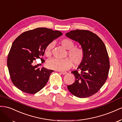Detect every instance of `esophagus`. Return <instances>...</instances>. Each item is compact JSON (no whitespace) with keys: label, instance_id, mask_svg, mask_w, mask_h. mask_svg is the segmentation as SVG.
Instances as JSON below:
<instances>
[{"label":"esophagus","instance_id":"1","mask_svg":"<svg viewBox=\"0 0 122 122\" xmlns=\"http://www.w3.org/2000/svg\"><path fill=\"white\" fill-rule=\"evenodd\" d=\"M60 74H61L62 75H65V74H66L67 72H66V71H61V72H60Z\"/></svg>","mask_w":122,"mask_h":122}]
</instances>
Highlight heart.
<instances>
[{
    "label": "heart",
    "instance_id": "1",
    "mask_svg": "<svg viewBox=\"0 0 122 122\" xmlns=\"http://www.w3.org/2000/svg\"><path fill=\"white\" fill-rule=\"evenodd\" d=\"M62 46L68 50L67 57L63 59H52L47 62V67L51 69L58 71L67 70L70 68L74 63L76 65L80 64L84 60L85 52L81 47H74L75 43L71 39L64 38L61 40ZM53 47V43L51 42L47 45L44 50V54L46 57H50Z\"/></svg>",
    "mask_w": 122,
    "mask_h": 122
}]
</instances>
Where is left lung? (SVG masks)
<instances>
[{
  "mask_svg": "<svg viewBox=\"0 0 122 122\" xmlns=\"http://www.w3.org/2000/svg\"><path fill=\"white\" fill-rule=\"evenodd\" d=\"M65 35L79 42L85 52L77 70L71 72L76 80L67 88L80 98L92 96L102 87L108 75L110 63L106 46L96 34L88 30H71Z\"/></svg>",
  "mask_w": 122,
  "mask_h": 122,
  "instance_id": "1",
  "label": "left lung"
}]
</instances>
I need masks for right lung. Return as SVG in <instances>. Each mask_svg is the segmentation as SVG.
<instances>
[{"mask_svg":"<svg viewBox=\"0 0 122 122\" xmlns=\"http://www.w3.org/2000/svg\"><path fill=\"white\" fill-rule=\"evenodd\" d=\"M61 35L59 30L38 27L23 33L14 40L7 65L12 82L17 88L25 93L35 94L44 87L54 71L38 68L32 63L43 56L48 44Z\"/></svg>","mask_w":122,"mask_h":122,"instance_id":"add662e5","label":"right lung"}]
</instances>
